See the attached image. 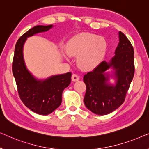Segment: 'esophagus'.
<instances>
[{"mask_svg": "<svg viewBox=\"0 0 149 149\" xmlns=\"http://www.w3.org/2000/svg\"><path fill=\"white\" fill-rule=\"evenodd\" d=\"M79 80V77L77 74H73L72 75V81L75 82V81H77Z\"/></svg>", "mask_w": 149, "mask_h": 149, "instance_id": "34e87169", "label": "esophagus"}]
</instances>
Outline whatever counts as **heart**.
Wrapping results in <instances>:
<instances>
[{"instance_id":"1","label":"heart","mask_w":149,"mask_h":149,"mask_svg":"<svg viewBox=\"0 0 149 149\" xmlns=\"http://www.w3.org/2000/svg\"><path fill=\"white\" fill-rule=\"evenodd\" d=\"M107 42L102 36L81 33L74 36L67 46L68 54L77 57V64L85 70L96 67L105 56Z\"/></svg>"}]
</instances>
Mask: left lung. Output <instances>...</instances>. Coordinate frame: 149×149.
<instances>
[{"label": "left lung", "mask_w": 149, "mask_h": 149, "mask_svg": "<svg viewBox=\"0 0 149 149\" xmlns=\"http://www.w3.org/2000/svg\"><path fill=\"white\" fill-rule=\"evenodd\" d=\"M119 42L115 56L109 62L103 61L86 74L83 81L86 85L85 105L92 113L98 115L109 114L118 109L125 101V95L134 74V51L131 42L121 31ZM112 68L115 72V85L108 83L109 75L105 72Z\"/></svg>", "instance_id": "1"}]
</instances>
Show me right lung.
Segmentation results:
<instances>
[{
    "instance_id": "add662e5",
    "label": "right lung",
    "mask_w": 149,
    "mask_h": 149,
    "mask_svg": "<svg viewBox=\"0 0 149 149\" xmlns=\"http://www.w3.org/2000/svg\"><path fill=\"white\" fill-rule=\"evenodd\" d=\"M52 27V25L36 26L24 33L15 45L12 65L20 99L32 111L42 115H49L60 107L62 92L70 85L72 74L69 72L52 76L45 80H38L26 68L23 47L28 37L47 31Z\"/></svg>"
}]
</instances>
